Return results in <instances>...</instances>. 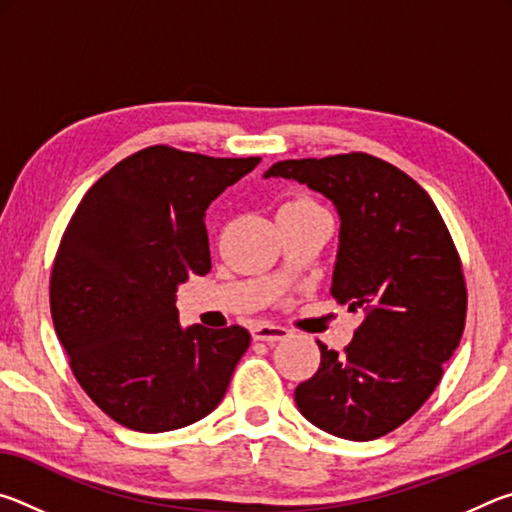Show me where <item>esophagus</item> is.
<instances>
[{
	"instance_id": "obj_1",
	"label": "esophagus",
	"mask_w": 512,
	"mask_h": 512,
	"mask_svg": "<svg viewBox=\"0 0 512 512\" xmlns=\"http://www.w3.org/2000/svg\"><path fill=\"white\" fill-rule=\"evenodd\" d=\"M289 336L287 327L273 325V323H259L253 327V339L255 341H264V343H277L284 341Z\"/></svg>"
}]
</instances>
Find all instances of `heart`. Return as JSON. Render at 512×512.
Wrapping results in <instances>:
<instances>
[{
	"label": "heart",
	"mask_w": 512,
	"mask_h": 512,
	"mask_svg": "<svg viewBox=\"0 0 512 512\" xmlns=\"http://www.w3.org/2000/svg\"><path fill=\"white\" fill-rule=\"evenodd\" d=\"M305 205H316V203H311L309 198H296V201H291V203H287L284 207H305Z\"/></svg>",
	"instance_id": "1"
}]
</instances>
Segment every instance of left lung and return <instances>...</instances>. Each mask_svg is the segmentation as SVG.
<instances>
[{
	"mask_svg": "<svg viewBox=\"0 0 512 512\" xmlns=\"http://www.w3.org/2000/svg\"><path fill=\"white\" fill-rule=\"evenodd\" d=\"M264 178L296 180L334 203L332 296L363 314L343 354L318 341L320 366L296 388L298 409L345 440L386 436L436 391L461 343L467 291L452 235L429 194L375 155L284 160Z\"/></svg>",
	"mask_w": 512,
	"mask_h": 512,
	"instance_id": "left-lung-1",
	"label": "left lung"
}]
</instances>
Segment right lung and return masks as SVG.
I'll use <instances>...</instances> for the list:
<instances>
[{
  "instance_id": "add662e5",
  "label": "right lung",
  "mask_w": 512,
  "mask_h": 512,
  "mask_svg": "<svg viewBox=\"0 0 512 512\" xmlns=\"http://www.w3.org/2000/svg\"><path fill=\"white\" fill-rule=\"evenodd\" d=\"M259 160L149 146L76 207L51 271V318L76 381L121 427H187L228 391L248 329L183 327L176 291L212 268L205 210Z\"/></svg>"
}]
</instances>
